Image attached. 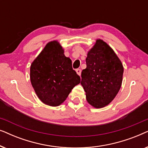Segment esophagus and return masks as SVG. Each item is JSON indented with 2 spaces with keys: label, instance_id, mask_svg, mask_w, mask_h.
<instances>
[{
  "label": "esophagus",
  "instance_id": "1",
  "mask_svg": "<svg viewBox=\"0 0 148 148\" xmlns=\"http://www.w3.org/2000/svg\"><path fill=\"white\" fill-rule=\"evenodd\" d=\"M76 72L79 75H81V73H82V70L79 69H76Z\"/></svg>",
  "mask_w": 148,
  "mask_h": 148
}]
</instances>
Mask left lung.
<instances>
[{
  "instance_id": "1",
  "label": "left lung",
  "mask_w": 148,
  "mask_h": 148,
  "mask_svg": "<svg viewBox=\"0 0 148 148\" xmlns=\"http://www.w3.org/2000/svg\"><path fill=\"white\" fill-rule=\"evenodd\" d=\"M87 67L82 72L81 84L86 100L94 108H100L112 102L120 90L123 66L112 48L102 40L88 53Z\"/></svg>"
}]
</instances>
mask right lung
<instances>
[{
  "instance_id": "add662e5",
  "label": "right lung",
  "mask_w": 148,
  "mask_h": 148,
  "mask_svg": "<svg viewBox=\"0 0 148 148\" xmlns=\"http://www.w3.org/2000/svg\"><path fill=\"white\" fill-rule=\"evenodd\" d=\"M30 80L36 94L45 104L58 106L80 83V77L72 68V61L64 54L57 41L50 42L34 60Z\"/></svg>"
}]
</instances>
